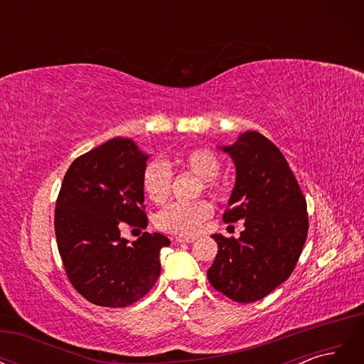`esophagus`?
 <instances>
[{
  "label": "esophagus",
  "mask_w": 364,
  "mask_h": 364,
  "mask_svg": "<svg viewBox=\"0 0 364 364\" xmlns=\"http://www.w3.org/2000/svg\"><path fill=\"white\" fill-rule=\"evenodd\" d=\"M196 238L194 237H176L174 238V241H176V243H193V241H194Z\"/></svg>",
  "instance_id": "esophagus-1"
}]
</instances>
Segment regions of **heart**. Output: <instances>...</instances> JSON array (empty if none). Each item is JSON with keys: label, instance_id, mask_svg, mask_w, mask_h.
Listing matches in <instances>:
<instances>
[{"label": "heart", "instance_id": "b5f03b06", "mask_svg": "<svg viewBox=\"0 0 364 364\" xmlns=\"http://www.w3.org/2000/svg\"><path fill=\"white\" fill-rule=\"evenodd\" d=\"M179 170L190 173L202 181L203 190L215 199H223L226 190L222 183L214 181L222 164L218 156L209 149L186 150L173 161ZM142 191L156 205L168 199L173 183V173L164 161H151L142 171ZM213 215V206L206 200L194 203H170L162 208L156 215V226L164 232L174 235H194L202 225Z\"/></svg>", "mask_w": 364, "mask_h": 364}]
</instances>
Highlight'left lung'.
Returning a JSON list of instances; mask_svg holds the SVG:
<instances>
[{"label":"left lung","instance_id":"left-lung-1","mask_svg":"<svg viewBox=\"0 0 364 364\" xmlns=\"http://www.w3.org/2000/svg\"><path fill=\"white\" fill-rule=\"evenodd\" d=\"M220 149L237 171L223 220H245V230L240 238L213 235L218 252L208 279L229 299L255 302L294 270L308 234L306 202L281 150L259 132Z\"/></svg>","mask_w":364,"mask_h":364}]
</instances>
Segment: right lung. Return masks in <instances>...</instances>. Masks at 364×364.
<instances>
[{
    "label": "right lung",
    "instance_id": "add662e5",
    "mask_svg": "<svg viewBox=\"0 0 364 364\" xmlns=\"http://www.w3.org/2000/svg\"><path fill=\"white\" fill-rule=\"evenodd\" d=\"M149 155L129 138H112L77 158L65 174L54 213L63 267L86 301L121 308L144 297L161 273L170 240L144 232L129 245L119 225L147 228L142 171Z\"/></svg>",
    "mask_w": 364,
    "mask_h": 364
}]
</instances>
